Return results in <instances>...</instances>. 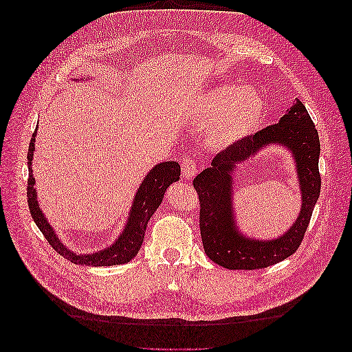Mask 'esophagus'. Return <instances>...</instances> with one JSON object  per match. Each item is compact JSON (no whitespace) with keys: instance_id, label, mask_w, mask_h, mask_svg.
Returning a JSON list of instances; mask_svg holds the SVG:
<instances>
[{"instance_id":"1","label":"esophagus","mask_w":352,"mask_h":352,"mask_svg":"<svg viewBox=\"0 0 352 352\" xmlns=\"http://www.w3.org/2000/svg\"><path fill=\"white\" fill-rule=\"evenodd\" d=\"M180 169H182V176L185 179H190L196 175L197 172V164L195 162V159L185 156L180 162Z\"/></svg>"}]
</instances>
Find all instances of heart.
<instances>
[{"mask_svg":"<svg viewBox=\"0 0 352 352\" xmlns=\"http://www.w3.org/2000/svg\"><path fill=\"white\" fill-rule=\"evenodd\" d=\"M195 110L197 122L209 124L208 143L214 148H226L256 129L263 114V100L254 89L228 85L200 96Z\"/></svg>","mask_w":352,"mask_h":352,"instance_id":"heart-1","label":"heart"}]
</instances>
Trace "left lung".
<instances>
[{
    "label": "left lung",
    "instance_id": "1",
    "mask_svg": "<svg viewBox=\"0 0 352 352\" xmlns=\"http://www.w3.org/2000/svg\"><path fill=\"white\" fill-rule=\"evenodd\" d=\"M271 142H280L293 150L303 190V208L297 222L285 236L265 243L241 237L234 229L230 173L238 162ZM320 152L318 130L305 106L295 100L276 124L267 126L217 153L210 167L193 179L200 205V236L209 259L228 270L252 271L278 263L295 254L305 236L321 192V175L318 169Z\"/></svg>",
    "mask_w": 352,
    "mask_h": 352
}]
</instances>
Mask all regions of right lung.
<instances>
[{"label":"right lung","mask_w":352,"mask_h":352,"mask_svg":"<svg viewBox=\"0 0 352 352\" xmlns=\"http://www.w3.org/2000/svg\"><path fill=\"white\" fill-rule=\"evenodd\" d=\"M37 131V130H36ZM36 131L32 133V138L28 146V185H27V200L30 213L34 219L36 225L41 230L47 242L53 246L57 254L64 256L65 259L72 261L77 265H89V266H110V265H119L126 263L130 259L138 255L139 249L142 246L144 230L147 226V222L150 217L156 212L159 205L162 204L163 195L166 189L169 188L173 182L179 180L180 176V166L176 162H164L157 164L155 169H152L146 179L143 180L142 186L138 190V195L133 200V208L130 210L129 222L114 245H111L109 249L102 250L93 255H77L72 250L67 249L60 239L56 236L53 228L50 226L43 216L37 197H36V189H34V177H32V169H31V160H32V152H34V142H36Z\"/></svg>","instance_id":"1"}]
</instances>
